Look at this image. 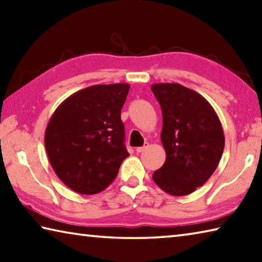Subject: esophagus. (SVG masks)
Wrapping results in <instances>:
<instances>
[{
	"label": "esophagus",
	"instance_id": "1",
	"mask_svg": "<svg viewBox=\"0 0 262 262\" xmlns=\"http://www.w3.org/2000/svg\"><path fill=\"white\" fill-rule=\"evenodd\" d=\"M149 147V143H145L143 147H139V148H136V152L137 154H140V152H143L145 149H147Z\"/></svg>",
	"mask_w": 262,
	"mask_h": 262
}]
</instances>
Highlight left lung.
Instances as JSON below:
<instances>
[{
	"mask_svg": "<svg viewBox=\"0 0 262 262\" xmlns=\"http://www.w3.org/2000/svg\"><path fill=\"white\" fill-rule=\"evenodd\" d=\"M151 90L163 114L161 140L166 159L152 179L167 194L184 196L206 183L219 166L224 133L215 110L196 91L178 83Z\"/></svg>",
	"mask_w": 262,
	"mask_h": 262,
	"instance_id": "1",
	"label": "left lung"
}]
</instances>
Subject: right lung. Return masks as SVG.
<instances>
[{"label":"right lung","instance_id":"obj_1","mask_svg":"<svg viewBox=\"0 0 262 262\" xmlns=\"http://www.w3.org/2000/svg\"><path fill=\"white\" fill-rule=\"evenodd\" d=\"M129 84H97L62 101L48 121L45 147L53 170L79 194H97L117 177L125 147L121 108Z\"/></svg>","mask_w":262,"mask_h":262}]
</instances>
